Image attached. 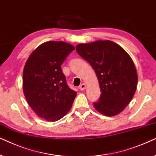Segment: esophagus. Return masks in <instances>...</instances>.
Wrapping results in <instances>:
<instances>
[{
	"mask_svg": "<svg viewBox=\"0 0 156 156\" xmlns=\"http://www.w3.org/2000/svg\"><path fill=\"white\" fill-rule=\"evenodd\" d=\"M86 84H85V83H82V84L80 86L79 89H80V90H85V89H86Z\"/></svg>",
	"mask_w": 156,
	"mask_h": 156,
	"instance_id": "esophagus-1",
	"label": "esophagus"
}]
</instances>
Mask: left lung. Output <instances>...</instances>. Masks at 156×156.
I'll return each mask as SVG.
<instances>
[{"mask_svg":"<svg viewBox=\"0 0 156 156\" xmlns=\"http://www.w3.org/2000/svg\"><path fill=\"white\" fill-rule=\"evenodd\" d=\"M76 51L94 69L101 94L93 103L95 108L106 116L120 113L136 92L138 75L128 53L111 41L78 44Z\"/></svg>","mask_w":156,"mask_h":156,"instance_id":"left-lung-1","label":"left lung"}]
</instances>
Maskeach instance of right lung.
I'll use <instances>...</instances> for the list:
<instances>
[{
	"label": "right lung",
	"instance_id": "1",
	"mask_svg": "<svg viewBox=\"0 0 156 156\" xmlns=\"http://www.w3.org/2000/svg\"><path fill=\"white\" fill-rule=\"evenodd\" d=\"M75 48L63 41H48L27 60L23 73V89L33 111L48 121H57L72 107L77 93L66 83L61 65Z\"/></svg>",
	"mask_w": 156,
	"mask_h": 156
}]
</instances>
